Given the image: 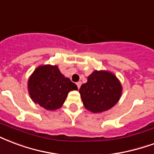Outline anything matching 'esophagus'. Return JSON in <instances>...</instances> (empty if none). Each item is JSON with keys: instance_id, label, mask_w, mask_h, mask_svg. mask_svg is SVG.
Masks as SVG:
<instances>
[{"instance_id": "obj_1", "label": "esophagus", "mask_w": 154, "mask_h": 154, "mask_svg": "<svg viewBox=\"0 0 154 154\" xmlns=\"http://www.w3.org/2000/svg\"><path fill=\"white\" fill-rule=\"evenodd\" d=\"M77 87H78V88H80V86H81V82H78V83H77Z\"/></svg>"}]
</instances>
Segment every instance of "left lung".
<instances>
[{
  "mask_svg": "<svg viewBox=\"0 0 154 154\" xmlns=\"http://www.w3.org/2000/svg\"><path fill=\"white\" fill-rule=\"evenodd\" d=\"M84 107L93 113L108 110L119 101L122 86L117 77L108 71L95 70L79 88Z\"/></svg>",
  "mask_w": 154,
  "mask_h": 154,
  "instance_id": "obj_1",
  "label": "left lung"
}]
</instances>
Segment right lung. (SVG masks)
<instances>
[{
  "label": "right lung",
  "instance_id": "1",
  "mask_svg": "<svg viewBox=\"0 0 154 154\" xmlns=\"http://www.w3.org/2000/svg\"><path fill=\"white\" fill-rule=\"evenodd\" d=\"M77 89V85L64 77L57 66H40L28 80L30 97L48 110L60 108L68 93Z\"/></svg>",
  "mask_w": 154,
  "mask_h": 154
}]
</instances>
